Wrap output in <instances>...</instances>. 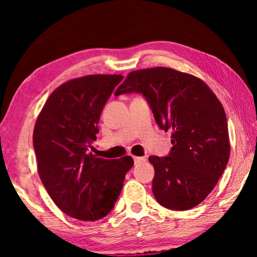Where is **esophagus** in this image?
<instances>
[{
    "label": "esophagus",
    "mask_w": 257,
    "mask_h": 257,
    "mask_svg": "<svg viewBox=\"0 0 257 257\" xmlns=\"http://www.w3.org/2000/svg\"><path fill=\"white\" fill-rule=\"evenodd\" d=\"M133 160H135L136 164H140V163H144V161L146 160V158H144V157H133Z\"/></svg>",
    "instance_id": "esophagus-1"
}]
</instances>
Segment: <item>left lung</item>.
Segmentation results:
<instances>
[{
	"instance_id": "obj_1",
	"label": "left lung",
	"mask_w": 257,
	"mask_h": 257,
	"mask_svg": "<svg viewBox=\"0 0 257 257\" xmlns=\"http://www.w3.org/2000/svg\"><path fill=\"white\" fill-rule=\"evenodd\" d=\"M133 92L147 100L158 126L172 131L168 156L149 158L154 198L173 210L198 206L229 160L227 117L220 100L198 77L161 66L130 72L114 96Z\"/></svg>"
}]
</instances>
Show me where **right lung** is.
<instances>
[{
  "instance_id": "obj_1",
  "label": "right lung",
  "mask_w": 257,
  "mask_h": 257,
  "mask_svg": "<svg viewBox=\"0 0 257 257\" xmlns=\"http://www.w3.org/2000/svg\"><path fill=\"white\" fill-rule=\"evenodd\" d=\"M121 75L69 80L48 98L34 128L38 174L54 202L82 221L106 216L114 207L131 157L103 159L90 152L103 108Z\"/></svg>"
}]
</instances>
